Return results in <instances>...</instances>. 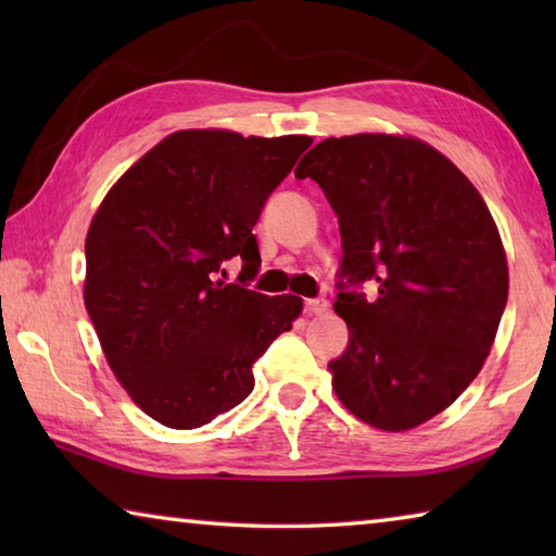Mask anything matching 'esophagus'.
I'll use <instances>...</instances> for the list:
<instances>
[{"label":"esophagus","instance_id":"1","mask_svg":"<svg viewBox=\"0 0 556 556\" xmlns=\"http://www.w3.org/2000/svg\"><path fill=\"white\" fill-rule=\"evenodd\" d=\"M328 312L326 299H306L304 301V314L306 316H324Z\"/></svg>","mask_w":556,"mask_h":556}]
</instances>
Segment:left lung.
Listing matches in <instances>:
<instances>
[{
	"mask_svg": "<svg viewBox=\"0 0 556 556\" xmlns=\"http://www.w3.org/2000/svg\"><path fill=\"white\" fill-rule=\"evenodd\" d=\"M338 215L351 343L331 361L336 397L375 429L407 431L454 404L481 372L501 324L507 257L491 211L464 172L427 142L361 131L301 159Z\"/></svg>",
	"mask_w": 556,
	"mask_h": 556,
	"instance_id": "8db88e82",
	"label": "left lung"
}]
</instances>
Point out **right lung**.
<instances>
[{"mask_svg": "<svg viewBox=\"0 0 556 556\" xmlns=\"http://www.w3.org/2000/svg\"><path fill=\"white\" fill-rule=\"evenodd\" d=\"M312 142L174 131L92 215L83 299L110 370L159 425L195 429L240 404L255 388L252 365L304 308L244 281L262 262L252 235L262 205ZM232 256L242 286L219 277Z\"/></svg>", "mask_w": 556, "mask_h": 556, "instance_id": "add662e5", "label": "right lung"}]
</instances>
